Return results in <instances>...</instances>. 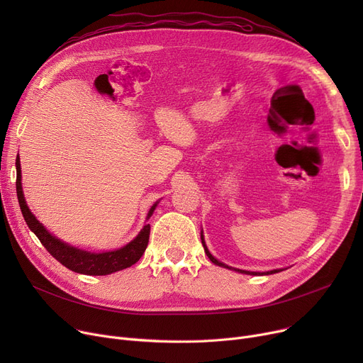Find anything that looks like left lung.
I'll return each mask as SVG.
<instances>
[{
  "mask_svg": "<svg viewBox=\"0 0 363 363\" xmlns=\"http://www.w3.org/2000/svg\"><path fill=\"white\" fill-rule=\"evenodd\" d=\"M201 244H203V247H204V253L207 255V257L211 259V262L212 263H215V264H218V266H222V268H226V269H230V271H235V272H240V274H245V275H271V274H277V272H281V271H284V269H274V271H268V272H252V271H242V269H237V268H233V266H228V264H225L223 262H220V260H218L211 252H208V249H207V245H206V241H204V235H203V231H201Z\"/></svg>",
  "mask_w": 363,
  "mask_h": 363,
  "instance_id": "8db88e82",
  "label": "left lung"
}]
</instances>
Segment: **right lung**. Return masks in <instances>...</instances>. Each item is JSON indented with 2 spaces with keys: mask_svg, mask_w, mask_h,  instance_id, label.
<instances>
[{
  "mask_svg": "<svg viewBox=\"0 0 363 363\" xmlns=\"http://www.w3.org/2000/svg\"><path fill=\"white\" fill-rule=\"evenodd\" d=\"M16 172H17V178H16L17 199L29 230L38 237V240L41 241V244L47 249V252L55 260H59L63 266H66L67 269L78 274H84V275H110L113 272L129 268V266L137 263L141 259L148 245L150 223H145L135 238L116 250L95 253V252L82 250L79 247H73L62 241L60 238H57L50 231H47V228L30 212V208L28 207L23 196L22 167H21V157L18 156L16 159ZM157 204L159 201H156L151 206L147 215V220L151 218L152 212L156 211Z\"/></svg>",
  "mask_w": 363,
  "mask_h": 363,
  "instance_id": "right-lung-1",
  "label": "right lung"
}]
</instances>
